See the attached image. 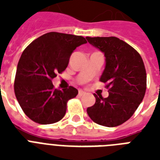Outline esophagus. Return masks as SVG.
I'll return each mask as SVG.
<instances>
[{
	"instance_id": "34e87169",
	"label": "esophagus",
	"mask_w": 160,
	"mask_h": 160,
	"mask_svg": "<svg viewBox=\"0 0 160 160\" xmlns=\"http://www.w3.org/2000/svg\"><path fill=\"white\" fill-rule=\"evenodd\" d=\"M85 95V92L82 91V90H79V93H78V95L79 96H83V95Z\"/></svg>"
}]
</instances>
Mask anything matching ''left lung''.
Masks as SVG:
<instances>
[{
	"mask_svg": "<svg viewBox=\"0 0 160 160\" xmlns=\"http://www.w3.org/2000/svg\"><path fill=\"white\" fill-rule=\"evenodd\" d=\"M105 57V66L100 81L106 83L109 96L94 94L95 105L87 108L93 121L106 127H115L127 121L144 99L146 71L141 56L132 46L117 37H86Z\"/></svg>",
	"mask_w": 160,
	"mask_h": 160,
	"instance_id": "8db88e82",
	"label": "left lung"
}]
</instances>
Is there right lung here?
Listing matches in <instances>:
<instances>
[{
    "label": "right lung",
    "instance_id": "right-lung-1",
    "mask_svg": "<svg viewBox=\"0 0 160 160\" xmlns=\"http://www.w3.org/2000/svg\"><path fill=\"white\" fill-rule=\"evenodd\" d=\"M87 43L84 37L49 32L32 41L19 60L14 90L24 113L36 123L53 124L62 119L67 101L78 90L54 88L52 80L69 64L72 52Z\"/></svg>",
    "mask_w": 160,
    "mask_h": 160
}]
</instances>
